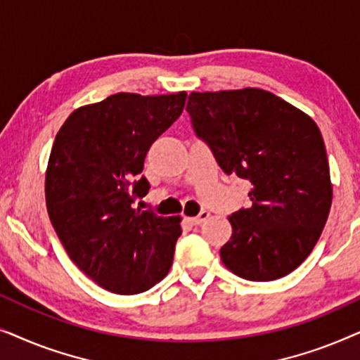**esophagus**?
Listing matches in <instances>:
<instances>
[{
    "mask_svg": "<svg viewBox=\"0 0 360 360\" xmlns=\"http://www.w3.org/2000/svg\"><path fill=\"white\" fill-rule=\"evenodd\" d=\"M208 218H210V213L206 210H203L198 216H195V218H190V223L195 224V226H200L201 223H205V221Z\"/></svg>",
    "mask_w": 360,
    "mask_h": 360,
    "instance_id": "esophagus-1",
    "label": "esophagus"
}]
</instances>
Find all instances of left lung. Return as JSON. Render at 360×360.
<instances>
[{
	"label": "left lung",
	"instance_id": "left-lung-1",
	"mask_svg": "<svg viewBox=\"0 0 360 360\" xmlns=\"http://www.w3.org/2000/svg\"><path fill=\"white\" fill-rule=\"evenodd\" d=\"M186 111L224 174L252 186L248 208L229 216L233 234L219 250L221 260L252 282L293 272L318 243L333 200L316 122L259 88L195 91Z\"/></svg>",
	"mask_w": 360,
	"mask_h": 360
}]
</instances>
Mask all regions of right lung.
<instances>
[{
	"label": "right lung",
	"mask_w": 360,
	"mask_h": 360,
	"mask_svg": "<svg viewBox=\"0 0 360 360\" xmlns=\"http://www.w3.org/2000/svg\"><path fill=\"white\" fill-rule=\"evenodd\" d=\"M186 93H116L72 112L46 174L53 229L73 264L108 292L142 293L169 274L180 218L134 208L150 185L146 154L179 120Z\"/></svg>",
	"instance_id": "add662e5"
}]
</instances>
